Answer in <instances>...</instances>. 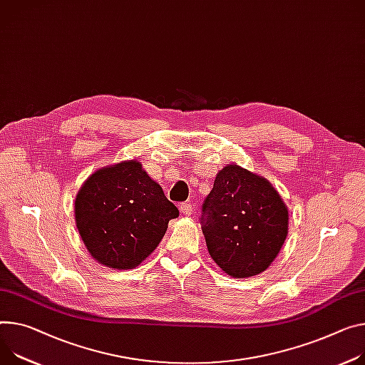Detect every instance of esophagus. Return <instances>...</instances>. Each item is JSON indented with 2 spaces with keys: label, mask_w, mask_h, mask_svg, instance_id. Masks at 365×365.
Instances as JSON below:
<instances>
[{
  "label": "esophagus",
  "mask_w": 365,
  "mask_h": 365,
  "mask_svg": "<svg viewBox=\"0 0 365 365\" xmlns=\"http://www.w3.org/2000/svg\"><path fill=\"white\" fill-rule=\"evenodd\" d=\"M180 212L188 216V215H191L192 207H191V205H190V203H181V205H180Z\"/></svg>",
  "instance_id": "34e87169"
}]
</instances>
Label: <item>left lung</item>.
I'll return each instance as SVG.
<instances>
[{"mask_svg": "<svg viewBox=\"0 0 365 365\" xmlns=\"http://www.w3.org/2000/svg\"><path fill=\"white\" fill-rule=\"evenodd\" d=\"M210 257L234 277L266 270L288 234V209L267 180L238 165L217 173L202 205Z\"/></svg>", "mask_w": 365, "mask_h": 365, "instance_id": "obj_1", "label": "left lung"}]
</instances>
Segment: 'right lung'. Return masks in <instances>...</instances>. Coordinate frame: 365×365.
Segmentation results:
<instances>
[{
    "label": "right lung",
    "instance_id": "obj_1",
    "mask_svg": "<svg viewBox=\"0 0 365 365\" xmlns=\"http://www.w3.org/2000/svg\"><path fill=\"white\" fill-rule=\"evenodd\" d=\"M78 234L92 257L112 269H133L163 238L178 209L137 160L102 168L76 197Z\"/></svg>",
    "mask_w": 365,
    "mask_h": 365
}]
</instances>
